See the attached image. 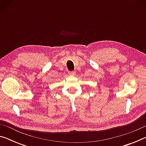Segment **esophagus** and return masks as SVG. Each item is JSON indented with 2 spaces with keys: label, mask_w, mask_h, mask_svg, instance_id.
<instances>
[{
  "label": "esophagus",
  "mask_w": 146,
  "mask_h": 146,
  "mask_svg": "<svg viewBox=\"0 0 146 146\" xmlns=\"http://www.w3.org/2000/svg\"><path fill=\"white\" fill-rule=\"evenodd\" d=\"M68 73H69V75H75L76 72L75 71H70V72H69Z\"/></svg>",
  "instance_id": "obj_1"
}]
</instances>
